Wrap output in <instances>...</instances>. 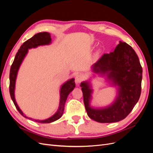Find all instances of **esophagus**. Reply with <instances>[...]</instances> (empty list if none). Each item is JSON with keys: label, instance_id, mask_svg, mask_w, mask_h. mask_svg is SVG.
<instances>
[{"label": "esophagus", "instance_id": "1", "mask_svg": "<svg viewBox=\"0 0 153 153\" xmlns=\"http://www.w3.org/2000/svg\"><path fill=\"white\" fill-rule=\"evenodd\" d=\"M84 80V76H83L82 75H77L76 76H75V82L76 84H80V83Z\"/></svg>", "mask_w": 153, "mask_h": 153}]
</instances>
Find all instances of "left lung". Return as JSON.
I'll return each instance as SVG.
<instances>
[{
  "label": "left lung",
  "instance_id": "obj_1",
  "mask_svg": "<svg viewBox=\"0 0 153 153\" xmlns=\"http://www.w3.org/2000/svg\"><path fill=\"white\" fill-rule=\"evenodd\" d=\"M97 74L106 75L117 85V96L108 106L94 108L90 106L92 90L89 82L81 83L84 103L88 116L98 123H116L126 118L138 102L141 94L142 68L131 46L120 41L109 53H105L92 66Z\"/></svg>",
  "mask_w": 153,
  "mask_h": 153
}]
</instances>
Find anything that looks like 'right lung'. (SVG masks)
Segmentation results:
<instances>
[{"label": "right lung", "mask_w": 153, "mask_h": 153, "mask_svg": "<svg viewBox=\"0 0 153 153\" xmlns=\"http://www.w3.org/2000/svg\"><path fill=\"white\" fill-rule=\"evenodd\" d=\"M51 41H52V39H51L50 34L47 32H39V33L35 34L29 39L27 40L25 42L23 43L20 49L18 50L10 69V93L11 98L13 101L14 104H15L16 109L22 116L39 123H50L55 121L59 118H61L64 112V105H65L68 96L74 89V88L75 87V83L74 78H71V79L69 80L68 81L64 83V84L61 86V90H60V103L57 112L53 115H52V117H50V118L45 120H36L30 117H27L26 115H25L23 113L22 111L19 108V106L17 105L15 98V89L16 76L18 69L20 68V66L23 61V60L24 59L27 52H28V49L36 48L41 45H49L51 43Z\"/></svg>", "instance_id": "add662e5"}]
</instances>
